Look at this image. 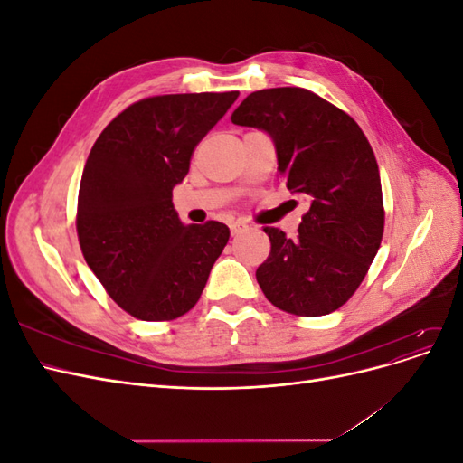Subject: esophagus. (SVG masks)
Wrapping results in <instances>:
<instances>
[{"label": "esophagus", "instance_id": "esophagus-1", "mask_svg": "<svg viewBox=\"0 0 463 463\" xmlns=\"http://www.w3.org/2000/svg\"><path fill=\"white\" fill-rule=\"evenodd\" d=\"M230 230H232V235H241V233H245L249 230V226H247L245 222H233L232 226H230Z\"/></svg>", "mask_w": 463, "mask_h": 463}]
</instances>
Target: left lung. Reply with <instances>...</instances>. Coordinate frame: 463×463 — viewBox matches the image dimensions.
Masks as SVG:
<instances>
[{"instance_id":"1","label":"left lung","mask_w":463,"mask_h":463,"mask_svg":"<svg viewBox=\"0 0 463 463\" xmlns=\"http://www.w3.org/2000/svg\"><path fill=\"white\" fill-rule=\"evenodd\" d=\"M232 121L272 137L279 177L311 203L293 240L264 228L270 255L257 282L266 299L298 317L340 309L367 276L384 233L381 175L365 133L344 109L299 87L249 94Z\"/></svg>"}]
</instances>
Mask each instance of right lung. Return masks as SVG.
I'll list each match as a JSON object with an SVG mask.
<instances>
[{
  "instance_id": "right-lung-1",
  "label": "right lung",
  "mask_w": 463,
  "mask_h": 463,
  "mask_svg": "<svg viewBox=\"0 0 463 463\" xmlns=\"http://www.w3.org/2000/svg\"><path fill=\"white\" fill-rule=\"evenodd\" d=\"M237 96L143 98L106 125L89 154L77 201L79 245L108 296L138 320L191 311L230 240V228L216 220L184 226L172 191Z\"/></svg>"
}]
</instances>
